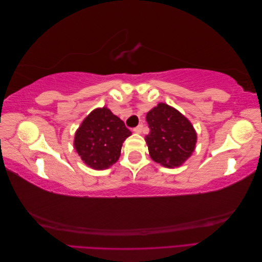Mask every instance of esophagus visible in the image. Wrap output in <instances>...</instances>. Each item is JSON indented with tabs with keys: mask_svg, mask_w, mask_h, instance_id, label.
Instances as JSON below:
<instances>
[{
	"mask_svg": "<svg viewBox=\"0 0 262 262\" xmlns=\"http://www.w3.org/2000/svg\"><path fill=\"white\" fill-rule=\"evenodd\" d=\"M142 129H143V125H142V124H139L138 126H136V128L133 129V131L136 132V133H141V132H142Z\"/></svg>",
	"mask_w": 262,
	"mask_h": 262,
	"instance_id": "obj_1",
	"label": "esophagus"
}]
</instances>
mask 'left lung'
I'll use <instances>...</instances> for the list:
<instances>
[{"label": "left lung", "instance_id": "8db88e82", "mask_svg": "<svg viewBox=\"0 0 262 262\" xmlns=\"http://www.w3.org/2000/svg\"><path fill=\"white\" fill-rule=\"evenodd\" d=\"M149 133L145 137L149 156L165 167L173 168L191 156L196 133L188 119L177 109L160 102L146 115Z\"/></svg>", "mask_w": 262, "mask_h": 262}]
</instances>
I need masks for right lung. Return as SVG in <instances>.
Wrapping results in <instances>:
<instances>
[{
  "instance_id": "add662e5",
  "label": "right lung",
  "mask_w": 262,
  "mask_h": 262,
  "mask_svg": "<svg viewBox=\"0 0 262 262\" xmlns=\"http://www.w3.org/2000/svg\"><path fill=\"white\" fill-rule=\"evenodd\" d=\"M131 131L107 107L97 108L87 116L75 132L74 147L81 160L93 169L102 170L120 157L124 140Z\"/></svg>"
}]
</instances>
